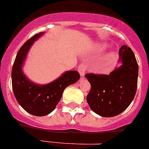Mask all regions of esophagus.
<instances>
[{"instance_id":"obj_1","label":"esophagus","mask_w":149,"mask_h":149,"mask_svg":"<svg viewBox=\"0 0 149 149\" xmlns=\"http://www.w3.org/2000/svg\"><path fill=\"white\" fill-rule=\"evenodd\" d=\"M86 69H87V66H86V64H85V63H81V65H80V66L78 67V68H77V71L79 72L81 76H84Z\"/></svg>"}]
</instances>
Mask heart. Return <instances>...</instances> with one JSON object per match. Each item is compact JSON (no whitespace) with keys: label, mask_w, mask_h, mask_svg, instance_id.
I'll list each match as a JSON object with an SVG mask.
<instances>
[{"label":"heart","mask_w":149,"mask_h":149,"mask_svg":"<svg viewBox=\"0 0 149 149\" xmlns=\"http://www.w3.org/2000/svg\"><path fill=\"white\" fill-rule=\"evenodd\" d=\"M111 57H112V55H109L108 58H107V59H110V58H111Z\"/></svg>","instance_id":"1"}]
</instances>
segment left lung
I'll return each instance as SVG.
<instances>
[{
	"instance_id": "8db88e82",
	"label": "left lung",
	"mask_w": 149,
	"mask_h": 149,
	"mask_svg": "<svg viewBox=\"0 0 149 149\" xmlns=\"http://www.w3.org/2000/svg\"><path fill=\"white\" fill-rule=\"evenodd\" d=\"M122 65L109 74L87 73L91 89L86 95L90 108L103 117L119 115L131 104L136 93L138 64L134 52L126 45L119 49Z\"/></svg>"
}]
</instances>
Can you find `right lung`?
Segmentation results:
<instances>
[{"instance_id":"1","label":"right lung","mask_w":149,"mask_h":149,"mask_svg":"<svg viewBox=\"0 0 149 149\" xmlns=\"http://www.w3.org/2000/svg\"><path fill=\"white\" fill-rule=\"evenodd\" d=\"M42 34V32L35 34L21 47L12 69V85L17 101L24 110L36 116H44L53 111L60 102L64 89L80 78L77 71H69L54 82L39 86L24 76L22 70V63L30 46Z\"/></svg>"}]
</instances>
